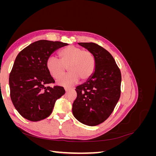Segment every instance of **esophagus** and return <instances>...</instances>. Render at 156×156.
Listing matches in <instances>:
<instances>
[{
  "label": "esophagus",
  "instance_id": "1",
  "mask_svg": "<svg viewBox=\"0 0 156 156\" xmlns=\"http://www.w3.org/2000/svg\"><path fill=\"white\" fill-rule=\"evenodd\" d=\"M64 89H65L66 92H68V91H69V90H70L71 88H67V87H66V88H65Z\"/></svg>",
  "mask_w": 156,
  "mask_h": 156
}]
</instances>
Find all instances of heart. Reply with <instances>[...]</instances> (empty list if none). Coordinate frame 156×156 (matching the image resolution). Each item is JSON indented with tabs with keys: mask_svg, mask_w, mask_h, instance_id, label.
Instances as JSON below:
<instances>
[{
	"mask_svg": "<svg viewBox=\"0 0 156 156\" xmlns=\"http://www.w3.org/2000/svg\"><path fill=\"white\" fill-rule=\"evenodd\" d=\"M60 60L55 56L47 60L46 67L54 79H59L65 73L66 67L69 73L57 81L61 86L69 87L90 77L96 68V58L92 51L79 47L71 45L60 51Z\"/></svg>",
	"mask_w": 156,
	"mask_h": 156,
	"instance_id": "b5f03b06",
	"label": "heart"
}]
</instances>
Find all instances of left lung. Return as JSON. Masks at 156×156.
<instances>
[{"label":"left lung","mask_w":156,"mask_h":156,"mask_svg":"<svg viewBox=\"0 0 156 156\" xmlns=\"http://www.w3.org/2000/svg\"><path fill=\"white\" fill-rule=\"evenodd\" d=\"M78 44L92 52L96 68L85 83L76 87L72 112L82 124L95 126L108 119L119 100L121 73L112 56L102 47L92 42Z\"/></svg>","instance_id":"left-lung-1"}]
</instances>
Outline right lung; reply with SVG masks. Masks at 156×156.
<instances>
[{"instance_id": "add662e5", "label": "right lung", "mask_w": 156, "mask_h": 156, "mask_svg": "<svg viewBox=\"0 0 156 156\" xmlns=\"http://www.w3.org/2000/svg\"><path fill=\"white\" fill-rule=\"evenodd\" d=\"M68 44L41 40L23 49L17 56L9 77L10 97L18 112L25 119L37 122L48 117L56 101L65 94L54 83L46 67L47 60L55 51Z\"/></svg>"}]
</instances>
